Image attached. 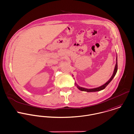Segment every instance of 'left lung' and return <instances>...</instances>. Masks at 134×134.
<instances>
[{"label": "left lung", "mask_w": 134, "mask_h": 134, "mask_svg": "<svg viewBox=\"0 0 134 134\" xmlns=\"http://www.w3.org/2000/svg\"><path fill=\"white\" fill-rule=\"evenodd\" d=\"M118 62V61H117V56H116V64H115V68H114V70L113 74L112 77H111V78L109 80V81H108L105 84L103 85L102 86H100V87H97V88H92V89H87V88H85L81 87L80 86H79L78 85H77V84H76H76L77 85L78 88L79 89L80 91H85V92H87L100 91H101V90H104V88H105V87L109 84V83L112 81V80L113 79V78H114V77L115 76V75H116V73L117 70H118V62Z\"/></svg>", "instance_id": "left-lung-1"}]
</instances>
